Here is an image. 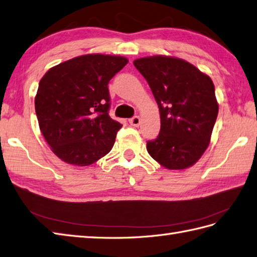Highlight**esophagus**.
Returning <instances> with one entry per match:
<instances>
[{"label":"esophagus","mask_w":257,"mask_h":257,"mask_svg":"<svg viewBox=\"0 0 257 257\" xmlns=\"http://www.w3.org/2000/svg\"><path fill=\"white\" fill-rule=\"evenodd\" d=\"M130 124L132 125V126H139V125L141 124V117L134 116L132 118H130Z\"/></svg>","instance_id":"1"}]
</instances>
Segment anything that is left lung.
Masks as SVG:
<instances>
[{"instance_id":"obj_1","label":"left lung","mask_w":257,"mask_h":257,"mask_svg":"<svg viewBox=\"0 0 257 257\" xmlns=\"http://www.w3.org/2000/svg\"><path fill=\"white\" fill-rule=\"evenodd\" d=\"M153 91L160 132L147 152L170 170L190 168L207 149L218 115L211 78L182 59L154 55L134 61Z\"/></svg>"}]
</instances>
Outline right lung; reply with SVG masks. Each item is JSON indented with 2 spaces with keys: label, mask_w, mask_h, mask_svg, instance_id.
<instances>
[{
  "label": "right lung",
  "mask_w": 257,
  "mask_h": 257,
  "mask_svg": "<svg viewBox=\"0 0 257 257\" xmlns=\"http://www.w3.org/2000/svg\"><path fill=\"white\" fill-rule=\"evenodd\" d=\"M124 56L85 54L43 75L35 109L45 140L68 165L89 166L112 149L122 124L109 115L108 84L127 64Z\"/></svg>",
  "instance_id": "add662e5"
}]
</instances>
